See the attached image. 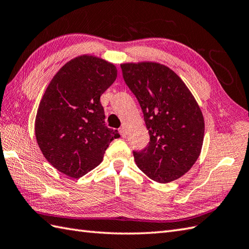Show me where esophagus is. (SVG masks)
<instances>
[{
    "label": "esophagus",
    "instance_id": "obj_1",
    "mask_svg": "<svg viewBox=\"0 0 249 249\" xmlns=\"http://www.w3.org/2000/svg\"><path fill=\"white\" fill-rule=\"evenodd\" d=\"M120 134H121V136H122V137H126V135H127V129H126L125 126L121 127V128H120Z\"/></svg>",
    "mask_w": 249,
    "mask_h": 249
}]
</instances>
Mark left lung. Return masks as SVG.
I'll return each mask as SVG.
<instances>
[{
  "label": "left lung",
  "instance_id": "obj_1",
  "mask_svg": "<svg viewBox=\"0 0 249 249\" xmlns=\"http://www.w3.org/2000/svg\"><path fill=\"white\" fill-rule=\"evenodd\" d=\"M126 85L140 104L148 145L135 161L154 181L180 178L198 159L205 135L204 115L188 87L169 67L154 61L121 65Z\"/></svg>",
  "mask_w": 249,
  "mask_h": 249
}]
</instances>
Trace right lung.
<instances>
[{"label":"right lung","mask_w":249,"mask_h":249,"mask_svg":"<svg viewBox=\"0 0 249 249\" xmlns=\"http://www.w3.org/2000/svg\"><path fill=\"white\" fill-rule=\"evenodd\" d=\"M113 63L92 55L68 61L40 101L35 135L45 159L69 177L79 178L103 161L117 130L108 128L101 95L117 78Z\"/></svg>","instance_id":"obj_1"}]
</instances>
